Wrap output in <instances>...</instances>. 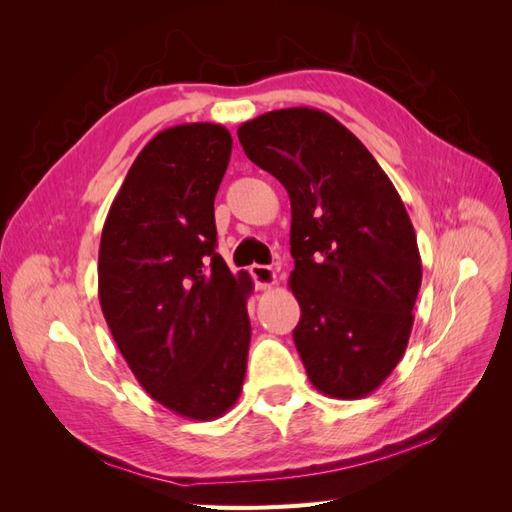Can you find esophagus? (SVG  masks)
<instances>
[{
	"label": "esophagus",
	"mask_w": 512,
	"mask_h": 512,
	"mask_svg": "<svg viewBox=\"0 0 512 512\" xmlns=\"http://www.w3.org/2000/svg\"><path fill=\"white\" fill-rule=\"evenodd\" d=\"M250 273L254 277V284L258 290H267L271 286L277 284V275L271 267H265V265H252L250 267Z\"/></svg>",
	"instance_id": "obj_1"
}]
</instances>
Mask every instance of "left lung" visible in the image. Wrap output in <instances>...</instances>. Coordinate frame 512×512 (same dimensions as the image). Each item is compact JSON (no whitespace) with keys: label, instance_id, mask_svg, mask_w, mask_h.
Wrapping results in <instances>:
<instances>
[{"label":"left lung","instance_id":"1","mask_svg":"<svg viewBox=\"0 0 512 512\" xmlns=\"http://www.w3.org/2000/svg\"><path fill=\"white\" fill-rule=\"evenodd\" d=\"M245 156L290 196L292 331L307 378L324 395L361 399L406 352L423 265L391 179L346 126L309 106L237 130Z\"/></svg>","mask_w":512,"mask_h":512}]
</instances>
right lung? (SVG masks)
<instances>
[{
	"instance_id": "add662e5",
	"label": "right lung",
	"mask_w": 512,
	"mask_h": 512,
	"mask_svg": "<svg viewBox=\"0 0 512 512\" xmlns=\"http://www.w3.org/2000/svg\"><path fill=\"white\" fill-rule=\"evenodd\" d=\"M232 151L220 123H181L138 153L108 209L98 297L143 389L179 416L213 421L241 395L252 324L245 271L215 252L213 200Z\"/></svg>"
}]
</instances>
